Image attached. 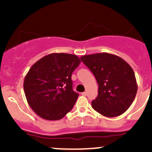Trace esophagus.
Returning <instances> with one entry per match:
<instances>
[{"label": "esophagus", "instance_id": "1", "mask_svg": "<svg viewBox=\"0 0 152 152\" xmlns=\"http://www.w3.org/2000/svg\"><path fill=\"white\" fill-rule=\"evenodd\" d=\"M87 92H83V93H82V96H87Z\"/></svg>", "mask_w": 152, "mask_h": 152}]
</instances>
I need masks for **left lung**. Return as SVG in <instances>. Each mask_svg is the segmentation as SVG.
<instances>
[{
    "instance_id": "8db88e82",
    "label": "left lung",
    "mask_w": 152,
    "mask_h": 152,
    "mask_svg": "<svg viewBox=\"0 0 152 152\" xmlns=\"http://www.w3.org/2000/svg\"><path fill=\"white\" fill-rule=\"evenodd\" d=\"M94 74L99 85L92 107L108 118L125 113L135 98L137 85L131 66L122 58L108 53L85 55L80 58Z\"/></svg>"
}]
</instances>
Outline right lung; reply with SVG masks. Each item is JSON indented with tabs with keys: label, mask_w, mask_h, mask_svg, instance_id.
Instances as JSON below:
<instances>
[{
	"label": "right lung",
	"mask_w": 152,
	"mask_h": 152,
	"mask_svg": "<svg viewBox=\"0 0 152 152\" xmlns=\"http://www.w3.org/2000/svg\"><path fill=\"white\" fill-rule=\"evenodd\" d=\"M80 62L76 55L53 53L31 67L24 79V92L28 105L39 117L60 120L72 110L79 94L73 90L71 75Z\"/></svg>",
	"instance_id": "obj_1"
}]
</instances>
